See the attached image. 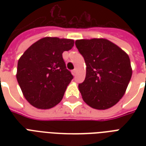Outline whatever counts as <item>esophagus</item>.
Returning <instances> with one entry per match:
<instances>
[{"mask_svg":"<svg viewBox=\"0 0 146 146\" xmlns=\"http://www.w3.org/2000/svg\"><path fill=\"white\" fill-rule=\"evenodd\" d=\"M71 72H72V74H73V76H75L76 75V70H73L71 71Z\"/></svg>","mask_w":146,"mask_h":146,"instance_id":"34e87169","label":"esophagus"}]
</instances>
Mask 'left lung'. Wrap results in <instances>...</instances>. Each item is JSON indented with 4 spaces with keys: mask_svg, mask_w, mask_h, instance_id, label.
<instances>
[{
    "mask_svg": "<svg viewBox=\"0 0 146 146\" xmlns=\"http://www.w3.org/2000/svg\"><path fill=\"white\" fill-rule=\"evenodd\" d=\"M76 46L84 57L86 74L79 85L83 101L98 110L115 105L126 92L132 76L127 53L105 38L80 39Z\"/></svg>",
    "mask_w": 146,
    "mask_h": 146,
    "instance_id": "1",
    "label": "left lung"
}]
</instances>
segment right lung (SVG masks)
<instances>
[{
    "mask_svg": "<svg viewBox=\"0 0 146 146\" xmlns=\"http://www.w3.org/2000/svg\"><path fill=\"white\" fill-rule=\"evenodd\" d=\"M73 45V39L44 37L20 57L17 80L25 98L33 106L49 109L60 102L73 78L66 68L62 54Z\"/></svg>",
    "mask_w": 146,
    "mask_h": 146,
    "instance_id": "1",
    "label": "right lung"
}]
</instances>
